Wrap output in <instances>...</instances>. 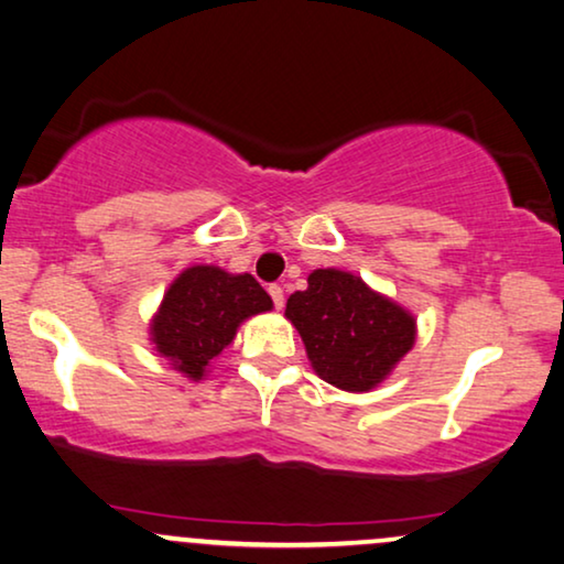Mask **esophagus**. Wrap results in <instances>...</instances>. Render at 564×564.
Listing matches in <instances>:
<instances>
[{
  "mask_svg": "<svg viewBox=\"0 0 564 564\" xmlns=\"http://www.w3.org/2000/svg\"><path fill=\"white\" fill-rule=\"evenodd\" d=\"M268 294H270V299H273V306H275V310H283V289L278 286V283H270V286H268Z\"/></svg>",
  "mask_w": 564,
  "mask_h": 564,
  "instance_id": "obj_1",
  "label": "esophagus"
}]
</instances>
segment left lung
I'll list each match as a JSON object with an SVG mask.
<instances>
[{
  "label": "left lung",
  "instance_id": "left-lung-1",
  "mask_svg": "<svg viewBox=\"0 0 564 564\" xmlns=\"http://www.w3.org/2000/svg\"><path fill=\"white\" fill-rule=\"evenodd\" d=\"M314 371L345 392H369L415 343V319L345 270H314L310 289L289 296Z\"/></svg>",
  "mask_w": 564,
  "mask_h": 564
}]
</instances>
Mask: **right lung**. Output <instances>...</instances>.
Wrapping results in <instances>:
<instances>
[{"mask_svg": "<svg viewBox=\"0 0 564 564\" xmlns=\"http://www.w3.org/2000/svg\"><path fill=\"white\" fill-rule=\"evenodd\" d=\"M273 302L250 273L231 275L214 265L180 273L152 322L156 350L191 379H200L235 340L239 322L268 312Z\"/></svg>", "mask_w": 564, "mask_h": 564, "instance_id": "right-lung-1", "label": "right lung"}]
</instances>
